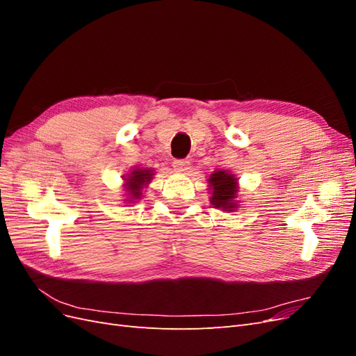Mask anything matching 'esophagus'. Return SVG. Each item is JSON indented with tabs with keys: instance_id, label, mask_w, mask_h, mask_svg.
I'll return each instance as SVG.
<instances>
[{
	"instance_id": "1",
	"label": "esophagus",
	"mask_w": 356,
	"mask_h": 356,
	"mask_svg": "<svg viewBox=\"0 0 356 356\" xmlns=\"http://www.w3.org/2000/svg\"><path fill=\"white\" fill-rule=\"evenodd\" d=\"M172 166H174L177 172H187L190 169V161L184 159H178V160H174V165Z\"/></svg>"
}]
</instances>
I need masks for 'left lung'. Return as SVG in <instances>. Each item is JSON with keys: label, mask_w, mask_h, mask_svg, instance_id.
<instances>
[{"label": "left lung", "mask_w": 356, "mask_h": 356, "mask_svg": "<svg viewBox=\"0 0 356 356\" xmlns=\"http://www.w3.org/2000/svg\"><path fill=\"white\" fill-rule=\"evenodd\" d=\"M209 188H211V203L213 208H218L222 211L233 212L238 208V178H236L230 172L225 170H215L208 179Z\"/></svg>", "instance_id": "8db88e82"}]
</instances>
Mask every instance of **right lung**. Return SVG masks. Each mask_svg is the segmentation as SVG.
Here are the masks:
<instances>
[{"mask_svg": "<svg viewBox=\"0 0 356 356\" xmlns=\"http://www.w3.org/2000/svg\"><path fill=\"white\" fill-rule=\"evenodd\" d=\"M153 175H154V170L153 169H139V168H135L131 174H127L124 179V188H126V193H127V197L126 200L129 202H135L138 199H141L143 196V190L145 188V186L148 184L149 181L153 179Z\"/></svg>", "mask_w": 356, "mask_h": 356, "instance_id": "right-lung-1", "label": "right lung"}]
</instances>
